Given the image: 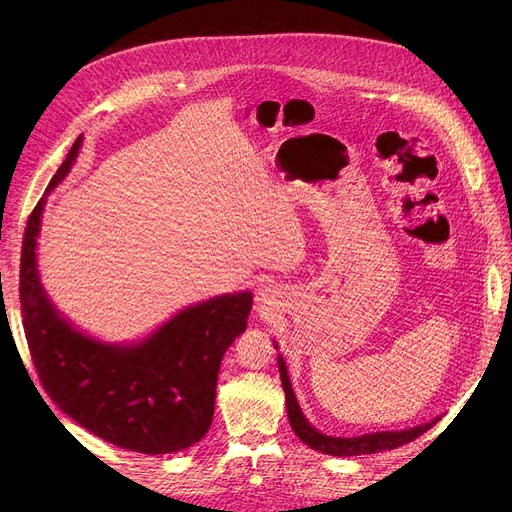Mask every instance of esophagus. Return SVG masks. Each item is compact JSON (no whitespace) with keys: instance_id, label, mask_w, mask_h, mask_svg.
<instances>
[{"instance_id":"1","label":"esophagus","mask_w":512,"mask_h":512,"mask_svg":"<svg viewBox=\"0 0 512 512\" xmlns=\"http://www.w3.org/2000/svg\"><path fill=\"white\" fill-rule=\"evenodd\" d=\"M259 294H261V297H259V301H261V305H263V303H265V305H270V299H267V288H265V292H263V290H261V292H259Z\"/></svg>"}]
</instances>
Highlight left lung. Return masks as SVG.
Here are the masks:
<instances>
[{
	"label": "left lung",
	"mask_w": 512,
	"mask_h": 512,
	"mask_svg": "<svg viewBox=\"0 0 512 512\" xmlns=\"http://www.w3.org/2000/svg\"><path fill=\"white\" fill-rule=\"evenodd\" d=\"M278 348V346H276ZM278 367H280V380H282V388L286 394V411H288V421L292 432L297 434L309 448L324 452V454H332V456H359V454H375L382 450H394L402 444L413 442L415 438H419L421 434H425L429 427L436 425L438 419L411 427V429H400V432H375V434H363L359 438H334V436H326L317 432V429L305 419L297 396L292 392L290 380H288V369L284 359H278Z\"/></svg>",
	"instance_id": "left-lung-1"
}]
</instances>
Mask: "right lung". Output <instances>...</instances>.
Returning a JSON list of instances; mask_svg holds the SVG:
<instances>
[{
	"instance_id": "add662e5",
	"label": "right lung",
	"mask_w": 512,
	"mask_h": 512,
	"mask_svg": "<svg viewBox=\"0 0 512 512\" xmlns=\"http://www.w3.org/2000/svg\"><path fill=\"white\" fill-rule=\"evenodd\" d=\"M83 137L51 178L70 172ZM45 197L26 222L20 255V309L41 386L68 417L97 438L143 454L197 444L211 425L218 371L247 330L253 294H222L186 307L139 344H105L72 328L47 299L37 272Z\"/></svg>"
}]
</instances>
